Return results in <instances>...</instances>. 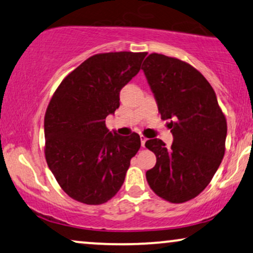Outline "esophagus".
Segmentation results:
<instances>
[{"label":"esophagus","instance_id":"esophagus-1","mask_svg":"<svg viewBox=\"0 0 253 253\" xmlns=\"http://www.w3.org/2000/svg\"><path fill=\"white\" fill-rule=\"evenodd\" d=\"M140 140H141V146L145 147L146 141H147V137H145L143 135H140Z\"/></svg>","mask_w":253,"mask_h":253}]
</instances>
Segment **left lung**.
<instances>
[{"label":"left lung","instance_id":"left-lung-1","mask_svg":"<svg viewBox=\"0 0 253 253\" xmlns=\"http://www.w3.org/2000/svg\"><path fill=\"white\" fill-rule=\"evenodd\" d=\"M161 119H170L172 143L149 139L156 156L146 172L152 190L171 203H183L202 193L225 152L226 120L216 93L201 72L180 59L150 53L142 64Z\"/></svg>","mask_w":253,"mask_h":253}]
</instances>
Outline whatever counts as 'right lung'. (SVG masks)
Here are the masks:
<instances>
[{"label": "right lung", "instance_id": "right-lung-1", "mask_svg": "<svg viewBox=\"0 0 253 253\" xmlns=\"http://www.w3.org/2000/svg\"><path fill=\"white\" fill-rule=\"evenodd\" d=\"M147 52L99 53L65 77L44 119L45 159L62 189L85 204H103L123 185L139 134L120 136L105 119L120 106V91Z\"/></svg>", "mask_w": 253, "mask_h": 253}]
</instances>
